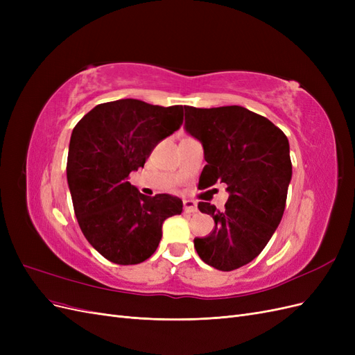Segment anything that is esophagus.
<instances>
[{
  "mask_svg": "<svg viewBox=\"0 0 355 355\" xmlns=\"http://www.w3.org/2000/svg\"><path fill=\"white\" fill-rule=\"evenodd\" d=\"M184 210L187 213L197 211V202L194 200H184Z\"/></svg>",
  "mask_w": 355,
  "mask_h": 355,
  "instance_id": "esophagus-1",
  "label": "esophagus"
}]
</instances>
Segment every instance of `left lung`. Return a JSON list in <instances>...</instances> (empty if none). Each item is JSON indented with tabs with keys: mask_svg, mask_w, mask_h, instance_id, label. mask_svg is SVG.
<instances>
[{
	"mask_svg": "<svg viewBox=\"0 0 355 355\" xmlns=\"http://www.w3.org/2000/svg\"><path fill=\"white\" fill-rule=\"evenodd\" d=\"M184 108L187 132L201 142L207 161L200 182L206 188L227 184L230 194L220 210L198 202L214 230L194 247L216 270H237L265 249L282 222L292 179L288 141L268 118L243 106Z\"/></svg>",
	"mask_w": 355,
	"mask_h": 355,
	"instance_id": "obj_1",
	"label": "left lung"
}]
</instances>
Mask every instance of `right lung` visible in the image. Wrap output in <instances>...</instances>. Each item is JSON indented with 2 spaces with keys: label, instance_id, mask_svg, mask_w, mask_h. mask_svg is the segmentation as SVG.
<instances>
[{
  "label": "right lung",
  "instance_id": "obj_1",
  "mask_svg": "<svg viewBox=\"0 0 355 355\" xmlns=\"http://www.w3.org/2000/svg\"><path fill=\"white\" fill-rule=\"evenodd\" d=\"M182 123L180 105L120 99L94 106L73 127L67 163L73 211L84 237L108 261H146L159 244L163 222L182 213L180 198L148 197L128 182Z\"/></svg>",
  "mask_w": 355,
  "mask_h": 355
}]
</instances>
